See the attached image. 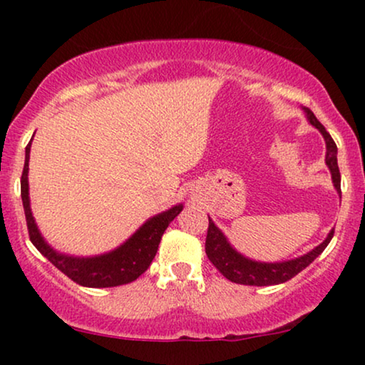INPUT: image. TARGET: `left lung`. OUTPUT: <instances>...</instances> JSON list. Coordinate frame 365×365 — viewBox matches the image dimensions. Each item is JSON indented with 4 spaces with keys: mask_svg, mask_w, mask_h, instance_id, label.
<instances>
[{
    "mask_svg": "<svg viewBox=\"0 0 365 365\" xmlns=\"http://www.w3.org/2000/svg\"><path fill=\"white\" fill-rule=\"evenodd\" d=\"M306 113L307 121L312 124L314 128H317L324 136L326 141V164L331 169L332 174V182L334 187L337 189V192L341 194V173H339L337 166V146L331 138V134L326 131V128L317 121V118L314 116V113L309 108H302ZM334 236V229L327 234V237L324 239V242L319 244L317 247H314L312 251L304 254L301 257L291 259V261H282V262H259L252 261L246 256H242L241 252H237L231 244H229L227 237L224 236L221 229L212 222V219L209 217V227H207V237H206V254L219 272L224 277L229 279L231 282L244 284V286H274V284H282L297 276L302 269H306L319 254H322L324 249L327 247V244L331 242Z\"/></svg>",
    "mask_w": 365,
    "mask_h": 365,
    "instance_id": "1",
    "label": "left lung"
}]
</instances>
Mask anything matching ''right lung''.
<instances>
[{"label": "right lung", "mask_w": 365, "mask_h": 365, "mask_svg": "<svg viewBox=\"0 0 365 365\" xmlns=\"http://www.w3.org/2000/svg\"><path fill=\"white\" fill-rule=\"evenodd\" d=\"M29 151L31 143L26 146V156H24V168L21 174V199L26 216L28 232L33 246L53 264L59 271L84 287H116L123 284H129L148 271L149 264L156 256L159 242L164 231L179 212L182 211V204H178L168 211L156 214L148 219L126 242L114 249L111 252L101 254L93 257H74L61 254L49 246L39 232L34 222L31 207H29Z\"/></svg>", "instance_id": "add662e5"}]
</instances>
